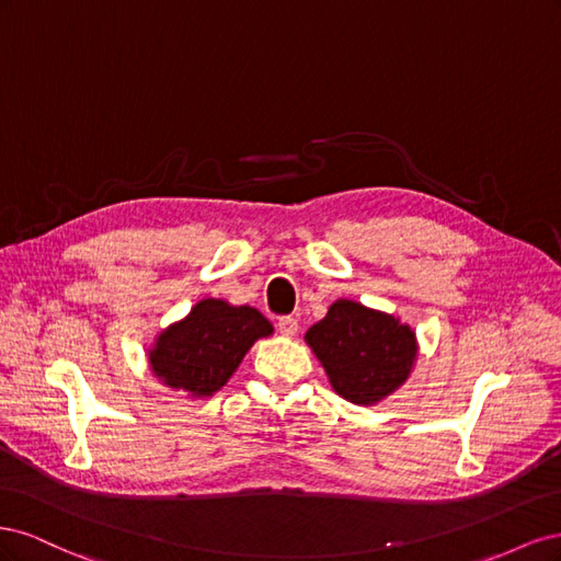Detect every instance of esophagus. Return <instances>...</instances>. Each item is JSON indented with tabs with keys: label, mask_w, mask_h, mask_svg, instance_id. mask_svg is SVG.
I'll list each match as a JSON object with an SVG mask.
<instances>
[{
	"label": "esophagus",
	"mask_w": 561,
	"mask_h": 561,
	"mask_svg": "<svg viewBox=\"0 0 561 561\" xmlns=\"http://www.w3.org/2000/svg\"><path fill=\"white\" fill-rule=\"evenodd\" d=\"M278 330H280L283 336H295L297 330H299V322H297L295 318H290V316L280 318V320H278Z\"/></svg>",
	"instance_id": "esophagus-1"
}]
</instances>
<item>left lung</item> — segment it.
<instances>
[{"instance_id": "8db88e82", "label": "left lung", "mask_w": 561, "mask_h": 561, "mask_svg": "<svg viewBox=\"0 0 561 561\" xmlns=\"http://www.w3.org/2000/svg\"><path fill=\"white\" fill-rule=\"evenodd\" d=\"M336 396L353 404H377L410 379L419 339L398 316L360 301L336 299L325 318L304 334Z\"/></svg>"}]
</instances>
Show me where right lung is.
<instances>
[{
  "label": "right lung",
  "instance_id": "obj_1",
  "mask_svg": "<svg viewBox=\"0 0 561 561\" xmlns=\"http://www.w3.org/2000/svg\"><path fill=\"white\" fill-rule=\"evenodd\" d=\"M271 334L274 325L257 309L206 297L154 336L147 363L165 388L210 398L233 377L252 344Z\"/></svg>",
  "mask_w": 561,
  "mask_h": 561
}]
</instances>
